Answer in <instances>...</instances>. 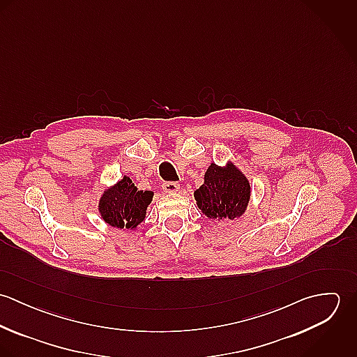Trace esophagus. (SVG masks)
<instances>
[{"label":"esophagus","mask_w":357,"mask_h":357,"mask_svg":"<svg viewBox=\"0 0 357 357\" xmlns=\"http://www.w3.org/2000/svg\"><path fill=\"white\" fill-rule=\"evenodd\" d=\"M162 188L165 192H177L180 190V185L176 181H165L162 184Z\"/></svg>","instance_id":"34e87169"}]
</instances>
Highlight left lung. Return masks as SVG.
I'll return each mask as SVG.
<instances>
[{
	"instance_id": "1",
	"label": "left lung",
	"mask_w": 357,
	"mask_h": 357,
	"mask_svg": "<svg viewBox=\"0 0 357 357\" xmlns=\"http://www.w3.org/2000/svg\"><path fill=\"white\" fill-rule=\"evenodd\" d=\"M198 207L208 218L234 220L245 213L250 199V184L231 163L220 167L211 163L204 183L195 191Z\"/></svg>"
}]
</instances>
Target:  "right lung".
<instances>
[{"label":"right lung","mask_w":357,"mask_h":357,"mask_svg":"<svg viewBox=\"0 0 357 357\" xmlns=\"http://www.w3.org/2000/svg\"><path fill=\"white\" fill-rule=\"evenodd\" d=\"M153 201L151 191H139L129 177L102 194L99 211L102 220L116 228H136L146 217L147 206Z\"/></svg>","instance_id":"obj_1"}]
</instances>
